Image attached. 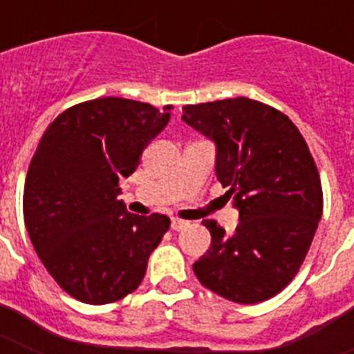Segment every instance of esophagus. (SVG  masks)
I'll return each mask as SVG.
<instances>
[{"label": "esophagus", "mask_w": 354, "mask_h": 354, "mask_svg": "<svg viewBox=\"0 0 354 354\" xmlns=\"http://www.w3.org/2000/svg\"><path fill=\"white\" fill-rule=\"evenodd\" d=\"M189 222L185 221H180V218H172L171 221V227L174 230V232H180V230H183V227H187Z\"/></svg>", "instance_id": "34e87169"}]
</instances>
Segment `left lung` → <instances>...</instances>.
Listing matches in <instances>:
<instances>
[{"label":"left lung","mask_w":354,"mask_h":354,"mask_svg":"<svg viewBox=\"0 0 354 354\" xmlns=\"http://www.w3.org/2000/svg\"><path fill=\"white\" fill-rule=\"evenodd\" d=\"M182 119L215 143L216 178L239 211L233 233L204 222L211 246L194 274L230 301H266L294 279L322 221L310 150L285 113L246 97L187 104Z\"/></svg>","instance_id":"obj_1"}]
</instances>
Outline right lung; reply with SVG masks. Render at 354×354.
<instances>
[{"mask_svg":"<svg viewBox=\"0 0 354 354\" xmlns=\"http://www.w3.org/2000/svg\"><path fill=\"white\" fill-rule=\"evenodd\" d=\"M171 110L104 97L71 106L41 136L25 180V226L47 272L79 301L106 305L136 290L171 226L119 200V180L138 169Z\"/></svg>","mask_w":354,"mask_h":354,"instance_id":"add662e5","label":"right lung"}]
</instances>
